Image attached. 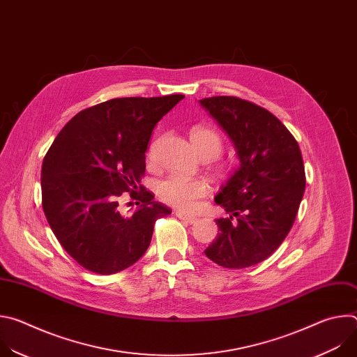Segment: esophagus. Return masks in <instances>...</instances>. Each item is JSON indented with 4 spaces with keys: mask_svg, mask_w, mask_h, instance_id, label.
Masks as SVG:
<instances>
[{
    "mask_svg": "<svg viewBox=\"0 0 357 357\" xmlns=\"http://www.w3.org/2000/svg\"><path fill=\"white\" fill-rule=\"evenodd\" d=\"M175 215H176V218H179L181 220H183V222H186V223H189V225H193V223H196V220H197L195 216H189V215H186V213H183V212H181V211H176Z\"/></svg>",
    "mask_w": 357,
    "mask_h": 357,
    "instance_id": "esophagus-1",
    "label": "esophagus"
}]
</instances>
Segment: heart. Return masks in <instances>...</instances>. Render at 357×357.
<instances>
[{
	"instance_id": "heart-1",
	"label": "heart",
	"mask_w": 357,
	"mask_h": 357,
	"mask_svg": "<svg viewBox=\"0 0 357 357\" xmlns=\"http://www.w3.org/2000/svg\"><path fill=\"white\" fill-rule=\"evenodd\" d=\"M190 142L203 160L216 158L225 146L222 132L206 124H197L190 128ZM216 169L220 174L231 171V162L226 160L216 161ZM158 196L168 205L176 206L185 212H192L197 206V200L209 193V183L203 179H185L178 175L168 176L158 183Z\"/></svg>"
}]
</instances>
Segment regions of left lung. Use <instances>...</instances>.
<instances>
[{
  "label": "left lung",
  "mask_w": 357,
  "mask_h": 357,
  "mask_svg": "<svg viewBox=\"0 0 357 357\" xmlns=\"http://www.w3.org/2000/svg\"><path fill=\"white\" fill-rule=\"evenodd\" d=\"M233 141L240 168L215 197L229 218L205 250L225 268L268 259L288 236L305 190V168L294 135L268 110L233 96L199 100Z\"/></svg>",
  "instance_id": "obj_1"
}]
</instances>
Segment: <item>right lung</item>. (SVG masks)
<instances>
[{
  "mask_svg": "<svg viewBox=\"0 0 357 357\" xmlns=\"http://www.w3.org/2000/svg\"><path fill=\"white\" fill-rule=\"evenodd\" d=\"M183 97H121L84 109L46 152L42 208L61 245L83 268L101 275L128 268L149 247L155 222L171 215L141 178L152 130ZM127 191L142 206L123 217L118 199Z\"/></svg>",
  "mask_w": 357,
  "mask_h": 357,
  "instance_id": "obj_1",
  "label": "right lung"
}]
</instances>
